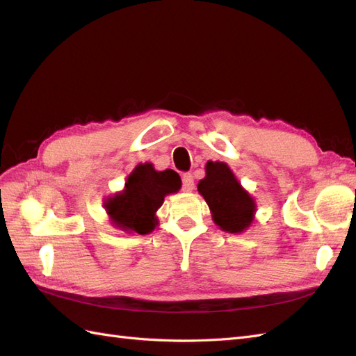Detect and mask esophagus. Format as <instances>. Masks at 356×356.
Instances as JSON below:
<instances>
[{"instance_id": "esophagus-1", "label": "esophagus", "mask_w": 356, "mask_h": 356, "mask_svg": "<svg viewBox=\"0 0 356 356\" xmlns=\"http://www.w3.org/2000/svg\"><path fill=\"white\" fill-rule=\"evenodd\" d=\"M193 188H195V178H193V175L191 174L182 175V190L191 191Z\"/></svg>"}]
</instances>
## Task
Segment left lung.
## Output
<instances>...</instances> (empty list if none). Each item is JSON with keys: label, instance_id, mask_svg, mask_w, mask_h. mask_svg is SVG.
<instances>
[{"label": "left lung", "instance_id": "8db88e82", "mask_svg": "<svg viewBox=\"0 0 356 356\" xmlns=\"http://www.w3.org/2000/svg\"><path fill=\"white\" fill-rule=\"evenodd\" d=\"M197 190L212 211L213 222L222 230L241 233L250 227L255 203L241 187L227 165L208 161L207 177L199 182Z\"/></svg>", "mask_w": 356, "mask_h": 356}]
</instances>
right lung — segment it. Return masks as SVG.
<instances>
[{
	"label": "right lung",
	"mask_w": 356,
	"mask_h": 356,
	"mask_svg": "<svg viewBox=\"0 0 356 356\" xmlns=\"http://www.w3.org/2000/svg\"><path fill=\"white\" fill-rule=\"evenodd\" d=\"M179 188L181 178L175 170L157 172L152 163L138 165L129 175L124 191L106 200L105 208L115 227L147 234L156 227L154 213L165 196Z\"/></svg>",
	"instance_id": "obj_1"
}]
</instances>
